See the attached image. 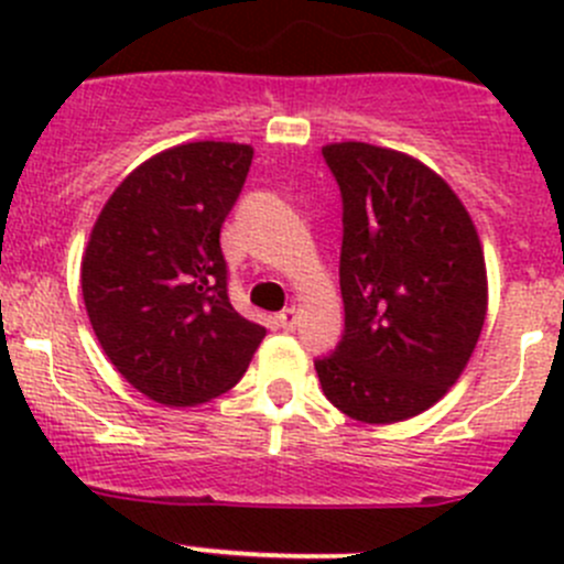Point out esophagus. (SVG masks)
<instances>
[{"instance_id": "1", "label": "esophagus", "mask_w": 564, "mask_h": 564, "mask_svg": "<svg viewBox=\"0 0 564 564\" xmlns=\"http://www.w3.org/2000/svg\"><path fill=\"white\" fill-rule=\"evenodd\" d=\"M300 324V314H297V308H286V311H281V314H278V327H283V329H294Z\"/></svg>"}]
</instances>
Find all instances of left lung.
Returning a JSON list of instances; mask_svg holds the SVG:
<instances>
[{
  "label": "left lung",
  "instance_id": "1",
  "mask_svg": "<svg viewBox=\"0 0 564 564\" xmlns=\"http://www.w3.org/2000/svg\"><path fill=\"white\" fill-rule=\"evenodd\" d=\"M344 198L346 329L316 360L333 406L390 425L434 406L469 362L488 308L486 259L469 213L417 158L340 141L322 147Z\"/></svg>",
  "mask_w": 564,
  "mask_h": 564
}]
</instances>
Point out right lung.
I'll return each instance as SVG.
<instances>
[{"instance_id":"obj_1","label":"right lung","mask_w":564,"mask_h":564,"mask_svg":"<svg viewBox=\"0 0 564 564\" xmlns=\"http://www.w3.org/2000/svg\"><path fill=\"white\" fill-rule=\"evenodd\" d=\"M253 147L191 141L133 169L89 235L82 294L111 366L163 406L231 390L267 329L229 303L220 226Z\"/></svg>"}]
</instances>
